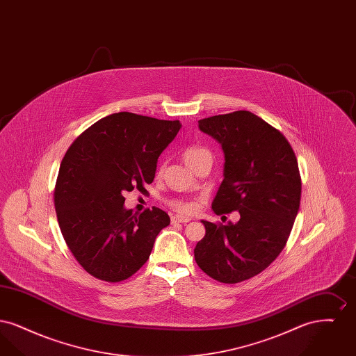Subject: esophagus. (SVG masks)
Wrapping results in <instances>:
<instances>
[{"instance_id": "34e87169", "label": "esophagus", "mask_w": 356, "mask_h": 356, "mask_svg": "<svg viewBox=\"0 0 356 356\" xmlns=\"http://www.w3.org/2000/svg\"><path fill=\"white\" fill-rule=\"evenodd\" d=\"M170 221H172V224H186L188 221H191V218H186V216H180V215H173L172 218H170Z\"/></svg>"}]
</instances>
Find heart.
<instances>
[{
	"instance_id": "b5f03b06",
	"label": "heart",
	"mask_w": 356,
	"mask_h": 356,
	"mask_svg": "<svg viewBox=\"0 0 356 356\" xmlns=\"http://www.w3.org/2000/svg\"><path fill=\"white\" fill-rule=\"evenodd\" d=\"M204 157H211V153L208 152L205 148H200V147H189V148H186V152L183 154V159L188 167L193 165L196 161L202 160ZM173 207L180 212L191 213L197 208V204L179 202V203L173 204Z\"/></svg>"
}]
</instances>
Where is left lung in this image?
Masks as SVG:
<instances>
[{"label":"left lung","instance_id":"obj_1","mask_svg":"<svg viewBox=\"0 0 356 356\" xmlns=\"http://www.w3.org/2000/svg\"><path fill=\"white\" fill-rule=\"evenodd\" d=\"M224 153L222 181L212 202L216 215L237 211V222L202 220L205 236L195 260L212 279L240 283L264 271L287 243L299 212L302 181L287 138L248 111L199 121Z\"/></svg>","mask_w":356,"mask_h":356}]
</instances>
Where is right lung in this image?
I'll list each match as a JSON object with an SVG mask.
<instances>
[{
	"mask_svg": "<svg viewBox=\"0 0 356 356\" xmlns=\"http://www.w3.org/2000/svg\"><path fill=\"white\" fill-rule=\"evenodd\" d=\"M181 128L179 120L119 112L99 120L65 153L54 188V207L64 240L92 276L116 283L148 260L163 228L160 208L137 215L125 209V192H145L157 160Z\"/></svg>",
	"mask_w": 356,
	"mask_h": 356,
	"instance_id": "right-lung-1",
	"label": "right lung"
}]
</instances>
